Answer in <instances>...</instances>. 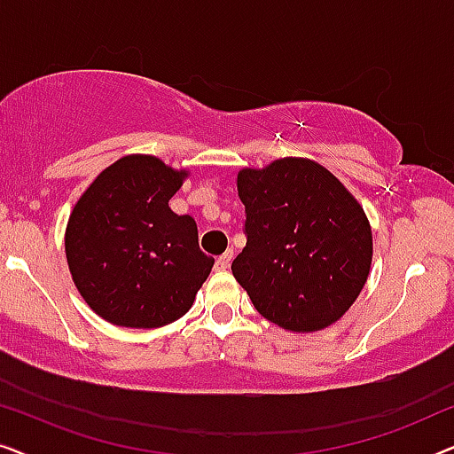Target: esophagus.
<instances>
[{
  "instance_id": "obj_1",
  "label": "esophagus",
  "mask_w": 454,
  "mask_h": 454,
  "mask_svg": "<svg viewBox=\"0 0 454 454\" xmlns=\"http://www.w3.org/2000/svg\"><path fill=\"white\" fill-rule=\"evenodd\" d=\"M231 258H233V250H227L225 254H221V256L216 258L215 269L216 270H227L229 269V262H231Z\"/></svg>"
}]
</instances>
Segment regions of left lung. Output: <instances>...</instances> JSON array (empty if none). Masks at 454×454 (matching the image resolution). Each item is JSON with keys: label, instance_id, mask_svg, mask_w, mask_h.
I'll list each match as a JSON object with an SVG mask.
<instances>
[{"label": "left lung", "instance_id": "left-lung-1", "mask_svg": "<svg viewBox=\"0 0 454 454\" xmlns=\"http://www.w3.org/2000/svg\"><path fill=\"white\" fill-rule=\"evenodd\" d=\"M246 247L231 270L266 320L291 333L337 322L370 275L372 229L364 208L326 167L277 159L241 169Z\"/></svg>", "mask_w": 454, "mask_h": 454}]
</instances>
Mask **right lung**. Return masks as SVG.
I'll return each instance as SVG.
<instances>
[{
  "mask_svg": "<svg viewBox=\"0 0 454 454\" xmlns=\"http://www.w3.org/2000/svg\"><path fill=\"white\" fill-rule=\"evenodd\" d=\"M185 177L153 154H128L98 173L74 207L67 266L84 301L111 325H169L210 275L215 258L198 246L196 221L169 208Z\"/></svg>",
  "mask_w": 454,
  "mask_h": 454,
  "instance_id": "add662e5",
  "label": "right lung"
}]
</instances>
